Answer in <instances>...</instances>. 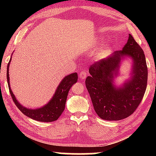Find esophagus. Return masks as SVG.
<instances>
[{"mask_svg": "<svg viewBox=\"0 0 156 156\" xmlns=\"http://www.w3.org/2000/svg\"><path fill=\"white\" fill-rule=\"evenodd\" d=\"M87 72H86V71H82V72H80V73H79V78L80 79H84L87 77Z\"/></svg>", "mask_w": 156, "mask_h": 156, "instance_id": "esophagus-1", "label": "esophagus"}]
</instances>
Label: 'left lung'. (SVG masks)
Segmentation results:
<instances>
[{"instance_id": "8db88e82", "label": "left lung", "mask_w": 156, "mask_h": 156, "mask_svg": "<svg viewBox=\"0 0 156 156\" xmlns=\"http://www.w3.org/2000/svg\"><path fill=\"white\" fill-rule=\"evenodd\" d=\"M133 58V77L122 88L112 84L121 58ZM85 80L96 113L105 120H120L131 115L140 104L147 85L148 70L144 51L131 34L122 49L115 51L107 59L94 62Z\"/></svg>"}]
</instances>
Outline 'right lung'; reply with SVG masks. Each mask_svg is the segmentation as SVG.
<instances>
[{
    "instance_id": "right-lung-1",
    "label": "right lung",
    "mask_w": 156,
    "mask_h": 156,
    "mask_svg": "<svg viewBox=\"0 0 156 156\" xmlns=\"http://www.w3.org/2000/svg\"><path fill=\"white\" fill-rule=\"evenodd\" d=\"M10 62H11V59L9 60L7 69V83H8L9 93L11 94L13 101L20 112L31 119L40 121V122H48L58 120V118L60 117L65 109L69 91L73 84L77 82V73H73L72 74L65 76L58 87L56 93L54 95L52 99L46 105H44V107L40 108V109H30L23 107L22 105L19 104V102L16 99L14 94L12 93L11 88H10L9 76V66Z\"/></svg>"
}]
</instances>
